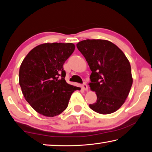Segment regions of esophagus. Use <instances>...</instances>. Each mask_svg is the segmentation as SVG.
Masks as SVG:
<instances>
[{"instance_id":"1","label":"esophagus","mask_w":152,"mask_h":152,"mask_svg":"<svg viewBox=\"0 0 152 152\" xmlns=\"http://www.w3.org/2000/svg\"><path fill=\"white\" fill-rule=\"evenodd\" d=\"M82 88L84 89V91H88V86H87V84L86 83H84L82 85Z\"/></svg>"}]
</instances>
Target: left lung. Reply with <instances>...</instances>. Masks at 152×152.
Instances as JSON below:
<instances>
[{"label": "left lung", "mask_w": 152, "mask_h": 152, "mask_svg": "<svg viewBox=\"0 0 152 152\" xmlns=\"http://www.w3.org/2000/svg\"><path fill=\"white\" fill-rule=\"evenodd\" d=\"M76 46L92 71L89 86L97 96L89 107L102 115L115 112L125 102L133 84L128 59L108 40L86 39Z\"/></svg>", "instance_id": "left-lung-1"}]
</instances>
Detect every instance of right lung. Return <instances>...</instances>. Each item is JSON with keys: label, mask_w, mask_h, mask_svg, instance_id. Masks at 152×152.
Segmentation results:
<instances>
[{"label": "right lung", "mask_w": 152, "mask_h": 152, "mask_svg": "<svg viewBox=\"0 0 152 152\" xmlns=\"http://www.w3.org/2000/svg\"><path fill=\"white\" fill-rule=\"evenodd\" d=\"M72 43H46L32 49L19 69V84L26 101L45 117L60 115L73 92L80 88L68 84L63 65L72 54Z\"/></svg>", "instance_id": "right-lung-1"}]
</instances>
